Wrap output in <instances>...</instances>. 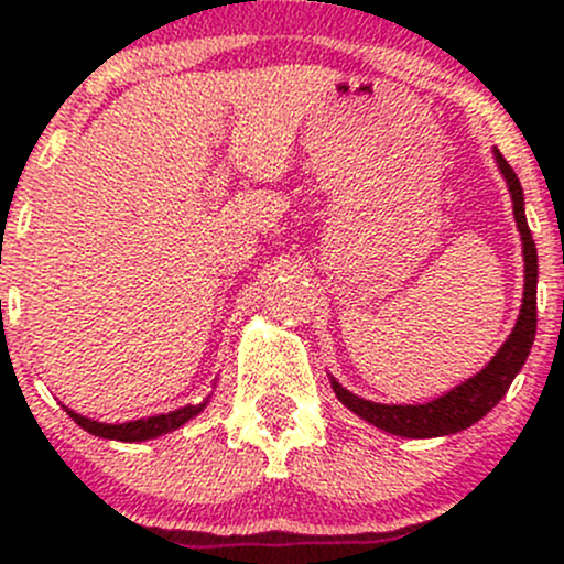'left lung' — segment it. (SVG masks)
Masks as SVG:
<instances>
[{
	"mask_svg": "<svg viewBox=\"0 0 564 564\" xmlns=\"http://www.w3.org/2000/svg\"><path fill=\"white\" fill-rule=\"evenodd\" d=\"M498 170L507 177L511 204H514V219L517 228L522 236V254H525V296H522V310L520 318H517L514 332L509 334V339L503 341V347L498 349L496 358L482 368L477 377H471L458 384L456 390H451L443 398L432 400L426 405H384V403H371V400L358 398L339 381H332L336 398L345 403L349 411L358 413L360 419H366L368 424L379 426V430L392 432L400 437H440V435H453V432H462L480 422L485 413L494 408L498 400L503 398L509 390V384L514 381L520 368L525 366L530 347L535 339V283H539V254H535V241L533 232L528 228L525 219V198H522V185L517 180L514 170L509 166V161L496 151Z\"/></svg>",
	"mask_w": 564,
	"mask_h": 564,
	"instance_id": "8db88e82",
	"label": "left lung"
}]
</instances>
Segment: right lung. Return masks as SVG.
<instances>
[{"mask_svg":"<svg viewBox=\"0 0 564 564\" xmlns=\"http://www.w3.org/2000/svg\"><path fill=\"white\" fill-rule=\"evenodd\" d=\"M204 405H206V400L198 405H185V408H180V411L161 413V416L140 419V422H127V424H100V422H93V419H84L74 411H68V413H70V419L82 426V430L89 432V435L106 437V440H119V443H140V440H151V437L166 435V432L177 430V426H183L187 419H193L196 413L204 411Z\"/></svg>","mask_w":564,"mask_h":564,"instance_id":"1","label":"right lung"}]
</instances>
